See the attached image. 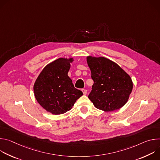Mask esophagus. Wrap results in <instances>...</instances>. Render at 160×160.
Here are the masks:
<instances>
[{"label": "esophagus", "instance_id": "obj_1", "mask_svg": "<svg viewBox=\"0 0 160 160\" xmlns=\"http://www.w3.org/2000/svg\"><path fill=\"white\" fill-rule=\"evenodd\" d=\"M82 92L84 95H86L87 94V90L86 89H82Z\"/></svg>", "mask_w": 160, "mask_h": 160}]
</instances>
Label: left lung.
Segmentation results:
<instances>
[{
    "label": "left lung",
    "instance_id": "obj_1",
    "mask_svg": "<svg viewBox=\"0 0 160 160\" xmlns=\"http://www.w3.org/2000/svg\"><path fill=\"white\" fill-rule=\"evenodd\" d=\"M87 64L94 80L89 99L94 106L104 111L123 107L132 91L130 75L116 62L104 57H87Z\"/></svg>",
    "mask_w": 160,
    "mask_h": 160
}]
</instances>
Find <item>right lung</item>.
Instances as JSON below:
<instances>
[{
    "label": "right lung",
    "instance_id": "right-lung-1",
    "mask_svg": "<svg viewBox=\"0 0 160 160\" xmlns=\"http://www.w3.org/2000/svg\"><path fill=\"white\" fill-rule=\"evenodd\" d=\"M74 59L59 58L44 67L34 85V96L38 104L53 115L70 110L83 93L74 87L68 77L70 63Z\"/></svg>",
    "mask_w": 160,
    "mask_h": 160
}]
</instances>
